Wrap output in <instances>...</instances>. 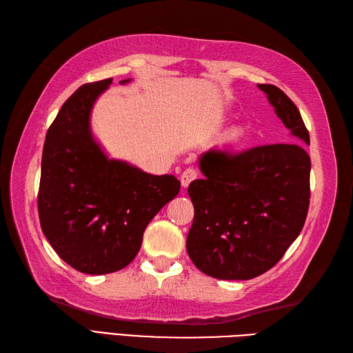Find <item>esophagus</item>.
<instances>
[{"label":"esophagus","instance_id":"obj_1","mask_svg":"<svg viewBox=\"0 0 353 353\" xmlns=\"http://www.w3.org/2000/svg\"><path fill=\"white\" fill-rule=\"evenodd\" d=\"M194 179H197V171L194 168H186L181 176V183L183 188H186V186H188L194 181Z\"/></svg>","mask_w":353,"mask_h":353}]
</instances>
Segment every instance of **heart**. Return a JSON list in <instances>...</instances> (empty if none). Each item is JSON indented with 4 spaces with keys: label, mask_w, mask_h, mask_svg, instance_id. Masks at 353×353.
Wrapping results in <instances>:
<instances>
[{
    "label": "heart",
    "mask_w": 353,
    "mask_h": 353,
    "mask_svg": "<svg viewBox=\"0 0 353 353\" xmlns=\"http://www.w3.org/2000/svg\"><path fill=\"white\" fill-rule=\"evenodd\" d=\"M238 138H239V132H234V133L229 134V141H235Z\"/></svg>",
    "instance_id": "1"
}]
</instances>
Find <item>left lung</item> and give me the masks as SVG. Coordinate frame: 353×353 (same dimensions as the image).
<instances>
[{"instance_id":"1","label":"left lung","mask_w":353,"mask_h":353,"mask_svg":"<svg viewBox=\"0 0 353 353\" xmlns=\"http://www.w3.org/2000/svg\"><path fill=\"white\" fill-rule=\"evenodd\" d=\"M294 142L241 153L211 148L200 156L203 179L188 194L194 221L186 250L215 279L247 281L268 272L301 234L310 208V133L301 112L273 85H258Z\"/></svg>"}]
</instances>
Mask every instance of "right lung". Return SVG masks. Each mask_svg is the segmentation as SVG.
<instances>
[{
    "label": "right lung",
    "instance_id": "add662e5",
    "mask_svg": "<svg viewBox=\"0 0 353 353\" xmlns=\"http://www.w3.org/2000/svg\"><path fill=\"white\" fill-rule=\"evenodd\" d=\"M110 83L106 79L80 86L50 125L42 152V232L66 264L86 274L129 265L147 224L181 190L174 176H153L109 159L95 142L89 115Z\"/></svg>",
    "mask_w": 353,
    "mask_h": 353
}]
</instances>
